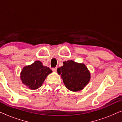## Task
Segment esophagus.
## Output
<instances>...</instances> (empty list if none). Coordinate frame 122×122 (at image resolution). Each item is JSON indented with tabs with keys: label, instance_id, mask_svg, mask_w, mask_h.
<instances>
[{
	"label": "esophagus",
	"instance_id": "esophagus-1",
	"mask_svg": "<svg viewBox=\"0 0 122 122\" xmlns=\"http://www.w3.org/2000/svg\"><path fill=\"white\" fill-rule=\"evenodd\" d=\"M56 69H57V68H53L52 69V71H54V72H56Z\"/></svg>",
	"mask_w": 122,
	"mask_h": 122
}]
</instances>
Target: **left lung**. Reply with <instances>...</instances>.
<instances>
[{"label":"left lung","mask_w":122,"mask_h":122,"mask_svg":"<svg viewBox=\"0 0 122 122\" xmlns=\"http://www.w3.org/2000/svg\"><path fill=\"white\" fill-rule=\"evenodd\" d=\"M61 75L64 84L68 89L78 92L84 89L91 79V73L83 63L69 60L63 62V66L57 69Z\"/></svg>","instance_id":"left-lung-1"}]
</instances>
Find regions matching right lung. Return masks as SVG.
Wrapping results in <instances>:
<instances>
[{"instance_id":"add662e5","label":"right lung","mask_w":122,"mask_h":122,"mask_svg":"<svg viewBox=\"0 0 122 122\" xmlns=\"http://www.w3.org/2000/svg\"><path fill=\"white\" fill-rule=\"evenodd\" d=\"M52 71L49 67L44 66L39 61L23 67L20 73V79L25 86L31 90L37 89Z\"/></svg>"}]
</instances>
